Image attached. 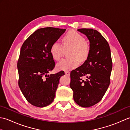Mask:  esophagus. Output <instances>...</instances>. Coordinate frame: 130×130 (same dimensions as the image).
Returning <instances> with one entry per match:
<instances>
[{
    "instance_id": "1",
    "label": "esophagus",
    "mask_w": 130,
    "mask_h": 130,
    "mask_svg": "<svg viewBox=\"0 0 130 130\" xmlns=\"http://www.w3.org/2000/svg\"><path fill=\"white\" fill-rule=\"evenodd\" d=\"M65 75H68V76H69L70 75V72H69V71H65Z\"/></svg>"
}]
</instances>
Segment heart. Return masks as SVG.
I'll use <instances>...</instances> for the list:
<instances>
[{
    "mask_svg": "<svg viewBox=\"0 0 130 130\" xmlns=\"http://www.w3.org/2000/svg\"><path fill=\"white\" fill-rule=\"evenodd\" d=\"M62 45L57 42L52 44L50 53L56 61L61 58L63 51L68 50V59L61 60L56 65L59 70L69 71L78 67L79 61L83 62L87 59L90 52L89 45L84 37L75 31H70L62 38Z\"/></svg>",
    "mask_w": 130,
    "mask_h": 130,
    "instance_id": "obj_1",
    "label": "heart"
}]
</instances>
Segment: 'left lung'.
<instances>
[{
	"label": "left lung",
	"mask_w": 130,
	"mask_h": 130,
	"mask_svg": "<svg viewBox=\"0 0 130 130\" xmlns=\"http://www.w3.org/2000/svg\"><path fill=\"white\" fill-rule=\"evenodd\" d=\"M89 41V56L80 67L70 73V87L74 100L82 107H90L100 102L110 84L112 69L111 50L106 39L96 30L78 29ZM86 77V79H82Z\"/></svg>",
	"instance_id": "1"
}]
</instances>
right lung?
<instances>
[{
    "label": "right lung",
    "mask_w": 130,
    "mask_h": 130,
    "mask_svg": "<svg viewBox=\"0 0 130 130\" xmlns=\"http://www.w3.org/2000/svg\"><path fill=\"white\" fill-rule=\"evenodd\" d=\"M65 29L46 27L37 29L24 41L17 63L18 85L24 97L36 107L50 104L55 96L63 71L48 73L55 63L50 53L52 44L56 42Z\"/></svg>",
    "instance_id": "1"
}]
</instances>
